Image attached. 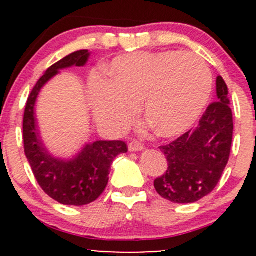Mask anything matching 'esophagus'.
Returning a JSON list of instances; mask_svg holds the SVG:
<instances>
[{
  "label": "esophagus",
  "instance_id": "1",
  "mask_svg": "<svg viewBox=\"0 0 256 256\" xmlns=\"http://www.w3.org/2000/svg\"><path fill=\"white\" fill-rule=\"evenodd\" d=\"M144 144H141L138 141H132L130 144H128V151L131 152H138V151H144Z\"/></svg>",
  "mask_w": 256,
  "mask_h": 256
}]
</instances>
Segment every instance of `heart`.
Here are the masks:
<instances>
[{
	"mask_svg": "<svg viewBox=\"0 0 256 256\" xmlns=\"http://www.w3.org/2000/svg\"><path fill=\"white\" fill-rule=\"evenodd\" d=\"M110 80L94 79L88 96L95 118L122 131L144 114L160 135L174 138L192 128L212 94L213 79L200 56L176 50L134 53L114 59Z\"/></svg>",
	"mask_w": 256,
	"mask_h": 256,
	"instance_id": "obj_1",
	"label": "heart"
}]
</instances>
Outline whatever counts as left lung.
I'll use <instances>...</instances> for the list:
<instances>
[{
  "label": "left lung",
  "mask_w": 256,
  "mask_h": 256,
  "mask_svg": "<svg viewBox=\"0 0 256 256\" xmlns=\"http://www.w3.org/2000/svg\"><path fill=\"white\" fill-rule=\"evenodd\" d=\"M233 140V114L228 86L216 76V102L203 114L197 128L160 150L167 171L154 180L157 193L174 203H194L216 188L228 164Z\"/></svg>",
  "instance_id": "8db88e82"
}]
</instances>
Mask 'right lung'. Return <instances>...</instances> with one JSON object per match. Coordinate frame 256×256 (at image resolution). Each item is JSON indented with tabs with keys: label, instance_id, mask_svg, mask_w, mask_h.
<instances>
[{
	"label": "right lung",
	"instance_id": "add662e5",
	"mask_svg": "<svg viewBox=\"0 0 256 256\" xmlns=\"http://www.w3.org/2000/svg\"><path fill=\"white\" fill-rule=\"evenodd\" d=\"M86 49L76 50L47 69L28 96L23 116L24 154L40 188L50 198L66 206H85L100 197L109 182L110 166L118 154L128 152L124 141H95L85 144L70 158L56 157L40 136L36 102L40 90L59 70L84 66L89 60Z\"/></svg>",
	"mask_w": 256,
	"mask_h": 256
}]
</instances>
